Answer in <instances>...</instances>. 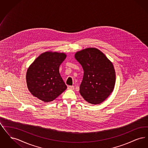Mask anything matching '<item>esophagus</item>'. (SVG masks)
Returning a JSON list of instances; mask_svg holds the SVG:
<instances>
[{"label": "esophagus", "mask_w": 148, "mask_h": 148, "mask_svg": "<svg viewBox=\"0 0 148 148\" xmlns=\"http://www.w3.org/2000/svg\"><path fill=\"white\" fill-rule=\"evenodd\" d=\"M68 89H71V90H74V86H68Z\"/></svg>", "instance_id": "34e87169"}]
</instances>
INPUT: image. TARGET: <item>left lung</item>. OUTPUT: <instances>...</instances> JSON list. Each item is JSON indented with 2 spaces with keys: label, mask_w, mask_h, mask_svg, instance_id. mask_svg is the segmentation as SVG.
Listing matches in <instances>:
<instances>
[{
  "label": "left lung",
  "mask_w": 148,
  "mask_h": 148,
  "mask_svg": "<svg viewBox=\"0 0 148 148\" xmlns=\"http://www.w3.org/2000/svg\"><path fill=\"white\" fill-rule=\"evenodd\" d=\"M75 58L84 71L79 90L81 95L92 104L102 103L114 88L116 77L113 64L101 51L94 48L77 51Z\"/></svg>",
  "instance_id": "1"
}]
</instances>
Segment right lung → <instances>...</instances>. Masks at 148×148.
Returning <instances> with one entry per match:
<instances>
[{"label": "right lung", "instance_id": "1", "mask_svg": "<svg viewBox=\"0 0 148 148\" xmlns=\"http://www.w3.org/2000/svg\"><path fill=\"white\" fill-rule=\"evenodd\" d=\"M65 53L47 51L38 56L28 69L26 75L29 90L44 102L54 100L67 88L59 73Z\"/></svg>", "mask_w": 148, "mask_h": 148}]
</instances>
